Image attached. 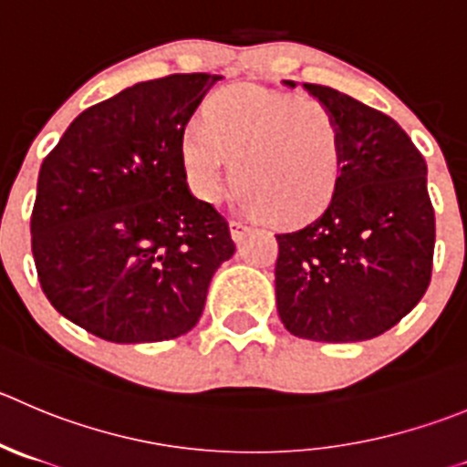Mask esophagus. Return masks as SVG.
<instances>
[{
    "instance_id": "esophagus-1",
    "label": "esophagus",
    "mask_w": 467,
    "mask_h": 467,
    "mask_svg": "<svg viewBox=\"0 0 467 467\" xmlns=\"http://www.w3.org/2000/svg\"><path fill=\"white\" fill-rule=\"evenodd\" d=\"M229 229H231V238H234L236 243H241L243 238L250 234V226H247L245 222H241V220H231Z\"/></svg>"
}]
</instances>
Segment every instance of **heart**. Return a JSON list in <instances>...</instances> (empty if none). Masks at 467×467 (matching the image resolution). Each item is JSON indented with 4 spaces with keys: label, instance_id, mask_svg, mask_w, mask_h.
I'll use <instances>...</instances> for the list:
<instances>
[{
    "label": "heart",
    "instance_id": "b5f03b06",
    "mask_svg": "<svg viewBox=\"0 0 467 467\" xmlns=\"http://www.w3.org/2000/svg\"><path fill=\"white\" fill-rule=\"evenodd\" d=\"M179 158L194 197L217 199L231 158V190L252 213L275 224H300L337 194L344 130L317 98L236 84L208 98L202 121L185 123Z\"/></svg>",
    "mask_w": 467,
    "mask_h": 467
}]
</instances>
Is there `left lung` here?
<instances>
[{
	"label": "left lung",
	"instance_id": "obj_1",
	"mask_svg": "<svg viewBox=\"0 0 467 467\" xmlns=\"http://www.w3.org/2000/svg\"><path fill=\"white\" fill-rule=\"evenodd\" d=\"M305 88L339 119L344 171L317 220L275 236L277 312L284 327L303 339H374L429 288L436 213L426 162L388 114L330 87Z\"/></svg>",
	"mask_w": 467,
	"mask_h": 467
}]
</instances>
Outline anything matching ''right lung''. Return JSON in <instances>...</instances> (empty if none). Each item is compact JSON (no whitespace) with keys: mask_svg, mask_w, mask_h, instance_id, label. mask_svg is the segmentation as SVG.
<instances>
[{"mask_svg":"<svg viewBox=\"0 0 467 467\" xmlns=\"http://www.w3.org/2000/svg\"><path fill=\"white\" fill-rule=\"evenodd\" d=\"M220 75L140 82L84 109L46 155L31 254L52 307L117 344L174 339L197 326L208 284L236 245L192 197L179 140Z\"/></svg>","mask_w":467,"mask_h":467,"instance_id":"add662e5","label":"right lung"}]
</instances>
